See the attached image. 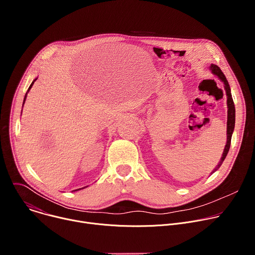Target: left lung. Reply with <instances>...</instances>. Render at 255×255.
<instances>
[{
  "label": "left lung",
  "mask_w": 255,
  "mask_h": 255,
  "mask_svg": "<svg viewBox=\"0 0 255 255\" xmlns=\"http://www.w3.org/2000/svg\"><path fill=\"white\" fill-rule=\"evenodd\" d=\"M211 70L214 75H216L218 78H219L225 85V91H226V95H227V106H228V116H227V142L225 145V148H224V152L222 154L221 160L219 162V164L217 165V167L215 168L214 171H216L218 168H219L224 159L227 156V153L229 151L230 148V144H231V137H232V133L234 130V126H235V107H234V102L232 99V95H231V90L229 87V84L226 80V77L224 76V74L222 72V70L220 69V67L216 65V64H211Z\"/></svg>",
  "instance_id": "obj_1"
}]
</instances>
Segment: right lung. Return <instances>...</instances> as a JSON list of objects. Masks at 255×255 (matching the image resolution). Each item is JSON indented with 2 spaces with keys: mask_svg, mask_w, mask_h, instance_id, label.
Listing matches in <instances>:
<instances>
[{
  "mask_svg": "<svg viewBox=\"0 0 255 255\" xmlns=\"http://www.w3.org/2000/svg\"><path fill=\"white\" fill-rule=\"evenodd\" d=\"M36 80H37V79H35V80L32 82V84L30 85V87H29V89H28V92H29V90L32 88V86H33V84H34V82H35ZM28 92H27V93H28ZM27 93H26V95H25V98H24V103H25V100H26V96H27ZM24 103H23V105H24Z\"/></svg>",
  "mask_w": 255,
  "mask_h": 255,
  "instance_id": "add662e5",
  "label": "right lung"
}]
</instances>
